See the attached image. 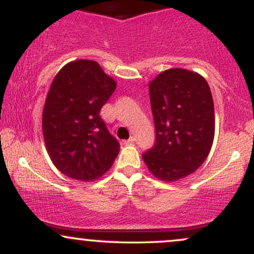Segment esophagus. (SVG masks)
I'll return each mask as SVG.
<instances>
[{"label":"esophagus","mask_w":254,"mask_h":254,"mask_svg":"<svg viewBox=\"0 0 254 254\" xmlns=\"http://www.w3.org/2000/svg\"><path fill=\"white\" fill-rule=\"evenodd\" d=\"M135 141V137H130L127 141H123V144H129V143H132V142Z\"/></svg>","instance_id":"obj_1"}]
</instances>
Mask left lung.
<instances>
[{
	"label": "left lung",
	"mask_w": 254,
	"mask_h": 254,
	"mask_svg": "<svg viewBox=\"0 0 254 254\" xmlns=\"http://www.w3.org/2000/svg\"><path fill=\"white\" fill-rule=\"evenodd\" d=\"M155 144L142 155L148 170L164 182L190 176L205 161L215 135L211 90L197 72L173 68L149 83Z\"/></svg>",
	"instance_id": "obj_1"
}]
</instances>
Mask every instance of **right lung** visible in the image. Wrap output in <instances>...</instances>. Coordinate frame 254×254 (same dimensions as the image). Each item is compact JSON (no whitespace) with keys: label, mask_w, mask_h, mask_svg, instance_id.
<instances>
[{"label":"right lung","mask_w":254,"mask_h":254,"mask_svg":"<svg viewBox=\"0 0 254 254\" xmlns=\"http://www.w3.org/2000/svg\"><path fill=\"white\" fill-rule=\"evenodd\" d=\"M117 83L95 61L65 64L52 81L43 110V136L64 176L92 182L110 170L119 143L100 118Z\"/></svg>","instance_id":"right-lung-1"}]
</instances>
